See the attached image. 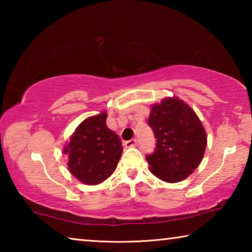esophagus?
<instances>
[{"label": "esophagus", "instance_id": "esophagus-1", "mask_svg": "<svg viewBox=\"0 0 252 252\" xmlns=\"http://www.w3.org/2000/svg\"><path fill=\"white\" fill-rule=\"evenodd\" d=\"M136 143H138V140H136V139H131V140H129V141H126L125 142V146L126 148H132V147H135Z\"/></svg>", "mask_w": 252, "mask_h": 252}]
</instances>
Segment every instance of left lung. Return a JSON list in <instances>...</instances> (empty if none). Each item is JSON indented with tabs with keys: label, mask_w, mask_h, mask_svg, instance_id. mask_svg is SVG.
Instances as JSON below:
<instances>
[{
	"label": "left lung",
	"mask_w": 252,
	"mask_h": 252,
	"mask_svg": "<svg viewBox=\"0 0 252 252\" xmlns=\"http://www.w3.org/2000/svg\"><path fill=\"white\" fill-rule=\"evenodd\" d=\"M149 126L157 139L147 156L150 171L160 180L176 183L189 177L201 162L207 133L194 111L177 96L152 105Z\"/></svg>",
	"instance_id": "1"
}]
</instances>
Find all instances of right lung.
Segmentation results:
<instances>
[{
	"instance_id": "add662e5",
	"label": "right lung",
	"mask_w": 252,
	"mask_h": 252,
	"mask_svg": "<svg viewBox=\"0 0 252 252\" xmlns=\"http://www.w3.org/2000/svg\"><path fill=\"white\" fill-rule=\"evenodd\" d=\"M106 116L103 111L81 122L63 150L69 157V171L89 186L108 179L116 170L123 151L119 135L106 126Z\"/></svg>"
}]
</instances>
